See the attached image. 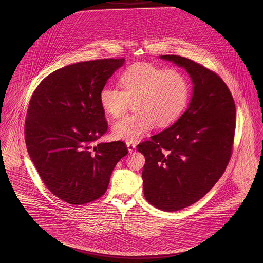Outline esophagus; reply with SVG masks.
<instances>
[{"label":"esophagus","instance_id":"obj_1","mask_svg":"<svg viewBox=\"0 0 263 263\" xmlns=\"http://www.w3.org/2000/svg\"><path fill=\"white\" fill-rule=\"evenodd\" d=\"M126 147H127V150H128L129 153H133L134 151L136 150V145L133 144V143L127 142V143H126Z\"/></svg>","mask_w":263,"mask_h":263}]
</instances>
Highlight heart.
<instances>
[{"label": "heart", "instance_id": "obj_1", "mask_svg": "<svg viewBox=\"0 0 263 263\" xmlns=\"http://www.w3.org/2000/svg\"><path fill=\"white\" fill-rule=\"evenodd\" d=\"M119 83L121 89L105 86L99 93L102 109L112 117H119L134 103L136 111L113 125V136L118 140L136 142L154 123L168 126L187 106L190 86L179 70L139 63L121 74Z\"/></svg>", "mask_w": 263, "mask_h": 263}]
</instances>
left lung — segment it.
Wrapping results in <instances>:
<instances>
[{
	"mask_svg": "<svg viewBox=\"0 0 263 263\" xmlns=\"http://www.w3.org/2000/svg\"><path fill=\"white\" fill-rule=\"evenodd\" d=\"M185 68L193 83L187 110L170 127L140 143L145 155V197L165 212L203 197L225 172L232 156L236 106L222 78L187 58L160 57Z\"/></svg>",
	"mask_w": 263,
	"mask_h": 263,
	"instance_id": "obj_1",
	"label": "left lung"
}]
</instances>
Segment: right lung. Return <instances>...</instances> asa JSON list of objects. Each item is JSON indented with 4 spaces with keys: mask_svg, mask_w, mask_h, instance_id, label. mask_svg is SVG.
Instances as JSON below:
<instances>
[{
    "mask_svg": "<svg viewBox=\"0 0 263 263\" xmlns=\"http://www.w3.org/2000/svg\"><path fill=\"white\" fill-rule=\"evenodd\" d=\"M124 59L77 63L45 77L28 104L24 135L28 154L46 188L80 205L107 190L124 142L95 141L107 130L99 93Z\"/></svg>",
    "mask_w": 263,
    "mask_h": 263,
    "instance_id": "add662e5",
    "label": "right lung"
}]
</instances>
